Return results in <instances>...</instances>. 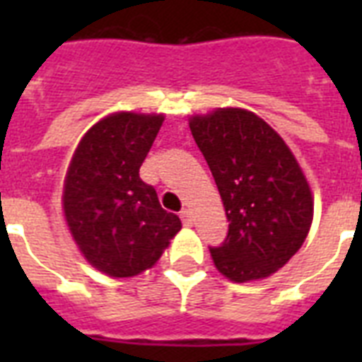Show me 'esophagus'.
<instances>
[{
  "label": "esophagus",
  "mask_w": 362,
  "mask_h": 362,
  "mask_svg": "<svg viewBox=\"0 0 362 362\" xmlns=\"http://www.w3.org/2000/svg\"><path fill=\"white\" fill-rule=\"evenodd\" d=\"M180 218H182V223H184V226H193V214H192V210H182L180 212Z\"/></svg>",
  "instance_id": "1"
}]
</instances>
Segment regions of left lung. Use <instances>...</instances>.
<instances>
[{"instance_id": "left-lung-1", "label": "left lung", "mask_w": 362, "mask_h": 362, "mask_svg": "<svg viewBox=\"0 0 362 362\" xmlns=\"http://www.w3.org/2000/svg\"><path fill=\"white\" fill-rule=\"evenodd\" d=\"M189 129L214 176L229 233L210 247L231 281L263 280L303 246L314 216L303 169L278 133L244 109L192 116Z\"/></svg>"}]
</instances>
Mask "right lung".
Instances as JSON below:
<instances>
[{"label": "right lung", "instance_id": "1", "mask_svg": "<svg viewBox=\"0 0 362 362\" xmlns=\"http://www.w3.org/2000/svg\"><path fill=\"white\" fill-rule=\"evenodd\" d=\"M163 115L116 112L78 142L64 184V214L88 263L112 278H129L156 264L182 229L161 209L139 169Z\"/></svg>", "mask_w": 362, "mask_h": 362}]
</instances>
